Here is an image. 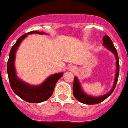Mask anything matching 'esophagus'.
<instances>
[{"mask_svg":"<svg viewBox=\"0 0 128 128\" xmlns=\"http://www.w3.org/2000/svg\"><path fill=\"white\" fill-rule=\"evenodd\" d=\"M69 70H70V71H73V72L76 70V68H75L74 67H73V66H70V67H69Z\"/></svg>","mask_w":128,"mask_h":128,"instance_id":"34e87169","label":"esophagus"}]
</instances>
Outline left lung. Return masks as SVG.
I'll return each mask as SVG.
<instances>
[{
    "instance_id": "obj_1",
    "label": "left lung",
    "mask_w": 128,
    "mask_h": 128,
    "mask_svg": "<svg viewBox=\"0 0 128 128\" xmlns=\"http://www.w3.org/2000/svg\"><path fill=\"white\" fill-rule=\"evenodd\" d=\"M103 46L105 48L108 50L110 52H111L114 54L116 58V73H115V78H114V84L112 86V89L110 91L108 92L105 94L99 96H93L91 95L88 94L84 91L81 87L80 82L78 80V78L76 76H74V82H73V86H72V91H73V95L74 98L79 101L80 102L85 104H96L98 103H100L108 98L109 96L111 95L113 91L114 90V88L116 87V83H117L118 79V76H119L120 71V65H119V59H118V55L116 52V50L114 47L113 43H112L111 39L109 38L107 35H105L103 37Z\"/></svg>"
}]
</instances>
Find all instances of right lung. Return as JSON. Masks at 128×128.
<instances>
[{
    "label": "right lung",
    "instance_id": "1",
    "mask_svg": "<svg viewBox=\"0 0 128 128\" xmlns=\"http://www.w3.org/2000/svg\"><path fill=\"white\" fill-rule=\"evenodd\" d=\"M33 34H47L44 32L32 31L20 37L10 52L9 59L7 63V72L11 88L16 95L28 102L40 103L47 100L52 96L57 82L63 76V73L61 72L52 74L38 85H31L21 80L17 76L14 63L16 51L26 36Z\"/></svg>",
    "mask_w": 128,
    "mask_h": 128
}]
</instances>
